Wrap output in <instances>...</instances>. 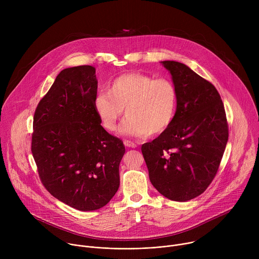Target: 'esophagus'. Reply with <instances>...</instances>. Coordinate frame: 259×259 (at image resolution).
<instances>
[{"mask_svg": "<svg viewBox=\"0 0 259 259\" xmlns=\"http://www.w3.org/2000/svg\"><path fill=\"white\" fill-rule=\"evenodd\" d=\"M124 144L128 147H132V149H135V147H137V144L131 140H124Z\"/></svg>", "mask_w": 259, "mask_h": 259, "instance_id": "obj_1", "label": "esophagus"}]
</instances>
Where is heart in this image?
Here are the masks:
<instances>
[{"label":"heart","instance_id":"b5f03b06","mask_svg":"<svg viewBox=\"0 0 259 259\" xmlns=\"http://www.w3.org/2000/svg\"><path fill=\"white\" fill-rule=\"evenodd\" d=\"M93 107L103 128L132 136H157L172 124L177 108V92L167 79H155L141 72H128L114 79L107 91L96 95Z\"/></svg>","mask_w":259,"mask_h":259}]
</instances>
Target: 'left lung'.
<instances>
[{
  "label": "left lung",
  "instance_id": "obj_1",
  "mask_svg": "<svg viewBox=\"0 0 259 259\" xmlns=\"http://www.w3.org/2000/svg\"><path fill=\"white\" fill-rule=\"evenodd\" d=\"M177 92L170 127L143 143L141 152L150 180L172 201L203 194L214 179L229 139L225 106L216 88L186 64L165 60Z\"/></svg>",
  "mask_w": 259,
  "mask_h": 259
}]
</instances>
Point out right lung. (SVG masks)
Listing matches in <instances>:
<instances>
[{
  "mask_svg": "<svg viewBox=\"0 0 259 259\" xmlns=\"http://www.w3.org/2000/svg\"><path fill=\"white\" fill-rule=\"evenodd\" d=\"M95 68L59 72L33 116L31 153L45 189L80 211L105 206L120 187L123 141L100 125Z\"/></svg>",
  "mask_w": 259,
  "mask_h": 259,
  "instance_id": "add662e5",
  "label": "right lung"
}]
</instances>
